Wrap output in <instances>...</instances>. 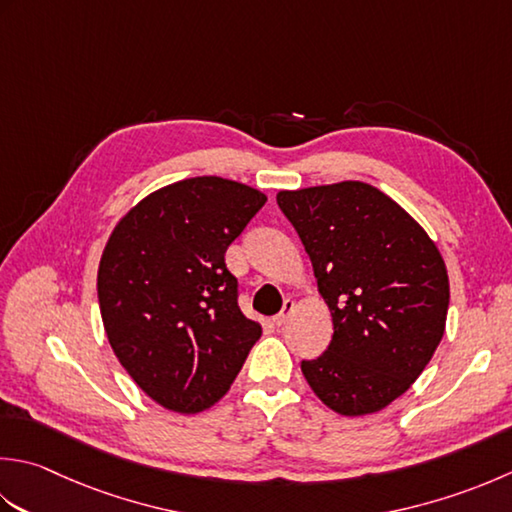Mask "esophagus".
<instances>
[{"mask_svg":"<svg viewBox=\"0 0 512 512\" xmlns=\"http://www.w3.org/2000/svg\"><path fill=\"white\" fill-rule=\"evenodd\" d=\"M293 310H295V302H293V299H286V302H284V308H282V313L273 317L275 326H284V324L288 322V317L293 315Z\"/></svg>","mask_w":512,"mask_h":512,"instance_id":"1","label":"esophagus"}]
</instances>
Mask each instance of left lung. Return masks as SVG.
I'll return each mask as SVG.
<instances>
[{"label": "left lung", "mask_w": 512, "mask_h": 512, "mask_svg": "<svg viewBox=\"0 0 512 512\" xmlns=\"http://www.w3.org/2000/svg\"><path fill=\"white\" fill-rule=\"evenodd\" d=\"M277 204L313 262L333 339L302 362L339 415H370L422 375L444 337L448 273L433 239L382 190L339 182L279 190Z\"/></svg>", "instance_id": "1"}]
</instances>
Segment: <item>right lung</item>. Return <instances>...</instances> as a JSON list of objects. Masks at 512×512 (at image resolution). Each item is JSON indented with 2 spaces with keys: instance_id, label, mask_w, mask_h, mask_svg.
I'll return each instance as SVG.
<instances>
[{
  "instance_id": "add662e5",
  "label": "right lung",
  "mask_w": 512,
  "mask_h": 512,
  "mask_svg": "<svg viewBox=\"0 0 512 512\" xmlns=\"http://www.w3.org/2000/svg\"><path fill=\"white\" fill-rule=\"evenodd\" d=\"M264 204L233 179L190 177L144 197L110 233L97 270L104 330L159 406L193 415L217 404L262 337L224 255Z\"/></svg>"
}]
</instances>
